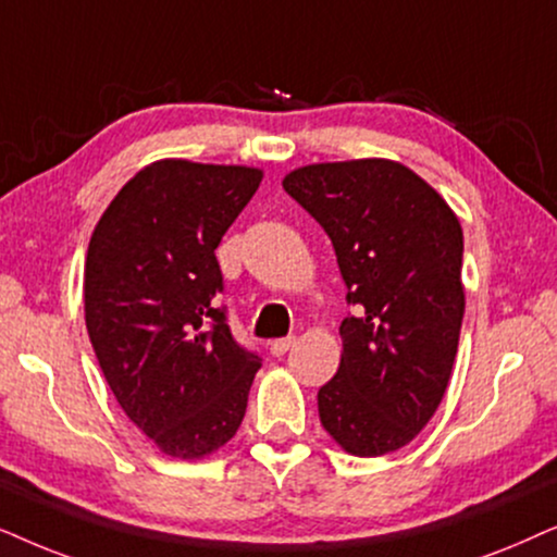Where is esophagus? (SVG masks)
I'll return each instance as SVG.
<instances>
[{"label": "esophagus", "mask_w": 557, "mask_h": 557, "mask_svg": "<svg viewBox=\"0 0 557 557\" xmlns=\"http://www.w3.org/2000/svg\"><path fill=\"white\" fill-rule=\"evenodd\" d=\"M295 346V336H285V338H274L270 344V354L272 356H285L290 348Z\"/></svg>", "instance_id": "34e87169"}]
</instances>
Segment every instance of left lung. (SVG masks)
Wrapping results in <instances>:
<instances>
[{
	"label": "left lung",
	"instance_id": "8db88e82",
	"mask_svg": "<svg viewBox=\"0 0 557 557\" xmlns=\"http://www.w3.org/2000/svg\"><path fill=\"white\" fill-rule=\"evenodd\" d=\"M329 234L346 302L338 372L318 414L341 448L384 456L410 443L446 395L463 323V232L410 168L323 162L283 181Z\"/></svg>",
	"mask_w": 557,
	"mask_h": 557
}]
</instances>
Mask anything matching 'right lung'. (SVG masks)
<instances>
[{
    "instance_id": "obj_1",
    "label": "right lung",
    "mask_w": 557,
    "mask_h": 557,
    "mask_svg": "<svg viewBox=\"0 0 557 557\" xmlns=\"http://www.w3.org/2000/svg\"><path fill=\"white\" fill-rule=\"evenodd\" d=\"M262 170L160 160L116 193L86 255V329L127 418L162 454L201 458L247 412L262 356L228 329L216 247Z\"/></svg>"
}]
</instances>
